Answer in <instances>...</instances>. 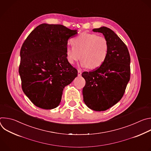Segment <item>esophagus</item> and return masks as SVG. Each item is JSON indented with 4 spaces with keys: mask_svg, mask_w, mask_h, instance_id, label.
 I'll list each match as a JSON object with an SVG mask.
<instances>
[{
    "mask_svg": "<svg viewBox=\"0 0 151 151\" xmlns=\"http://www.w3.org/2000/svg\"><path fill=\"white\" fill-rule=\"evenodd\" d=\"M81 75H82V72H81V70H78V75L79 76H81Z\"/></svg>",
    "mask_w": 151,
    "mask_h": 151,
    "instance_id": "obj_1",
    "label": "esophagus"
}]
</instances>
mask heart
Listing matches in <instances>:
<instances>
[{"label": "heart", "mask_w": 151, "mask_h": 151, "mask_svg": "<svg viewBox=\"0 0 151 151\" xmlns=\"http://www.w3.org/2000/svg\"><path fill=\"white\" fill-rule=\"evenodd\" d=\"M71 42L73 47H68L66 50V58L70 64H73L81 59L82 67L95 69L106 61L109 45L105 37L83 32Z\"/></svg>", "instance_id": "1"}]
</instances>
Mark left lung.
Listing matches in <instances>:
<instances>
[{
	"label": "left lung",
	"instance_id": "1",
	"mask_svg": "<svg viewBox=\"0 0 151 151\" xmlns=\"http://www.w3.org/2000/svg\"><path fill=\"white\" fill-rule=\"evenodd\" d=\"M101 33L109 42V52L100 68L84 72L83 101L90 109L104 111L116 104L122 97L130 78V56L123 41L111 29L106 27L94 29Z\"/></svg>",
	"mask_w": 151,
	"mask_h": 151
}]
</instances>
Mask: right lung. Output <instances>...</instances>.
<instances>
[{"label": "right lung", "instance_id": "add662e5", "mask_svg": "<svg viewBox=\"0 0 151 151\" xmlns=\"http://www.w3.org/2000/svg\"><path fill=\"white\" fill-rule=\"evenodd\" d=\"M76 34L77 30L61 24H42L24 42L19 66L21 87L37 107H57L63 89L77 76L66 54L68 39Z\"/></svg>", "mask_w": 151, "mask_h": 151}]
</instances>
